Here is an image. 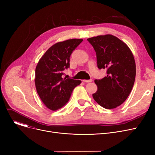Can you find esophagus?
<instances>
[{
    "instance_id": "obj_1",
    "label": "esophagus",
    "mask_w": 155,
    "mask_h": 155,
    "mask_svg": "<svg viewBox=\"0 0 155 155\" xmlns=\"http://www.w3.org/2000/svg\"><path fill=\"white\" fill-rule=\"evenodd\" d=\"M83 82H86V83L91 82H92V79H91V80H83Z\"/></svg>"
}]
</instances>
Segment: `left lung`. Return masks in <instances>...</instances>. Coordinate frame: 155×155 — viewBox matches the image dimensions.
<instances>
[{
	"mask_svg": "<svg viewBox=\"0 0 155 155\" xmlns=\"http://www.w3.org/2000/svg\"><path fill=\"white\" fill-rule=\"evenodd\" d=\"M96 52L97 67L106 68L107 76L95 80L94 99L105 109H114L131 93L136 77V63L128 46L116 36L105 35L87 39Z\"/></svg>",
	"mask_w": 155,
	"mask_h": 155,
	"instance_id": "8db88e82",
	"label": "left lung"
}]
</instances>
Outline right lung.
<instances>
[{"label":"right lung","instance_id":"right-lung-1","mask_svg":"<svg viewBox=\"0 0 155 155\" xmlns=\"http://www.w3.org/2000/svg\"><path fill=\"white\" fill-rule=\"evenodd\" d=\"M82 39H71L56 43L41 56L37 64L35 83L39 98L51 110L66 104L71 94L81 80L62 78L63 71L70 67L72 51L82 42Z\"/></svg>","mask_w":155,"mask_h":155}]
</instances>
